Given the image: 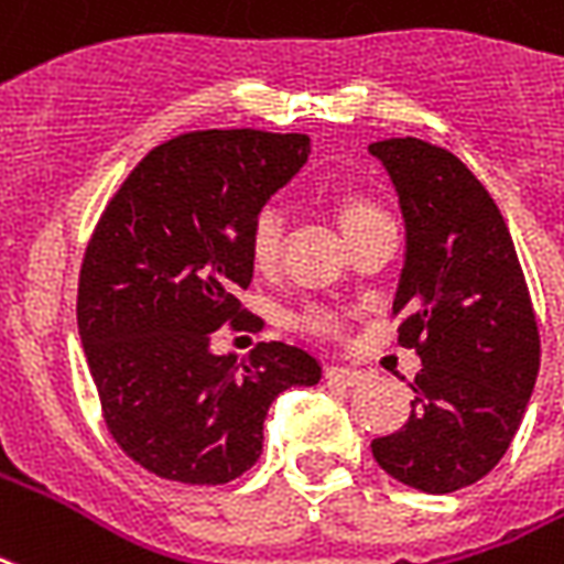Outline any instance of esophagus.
Wrapping results in <instances>:
<instances>
[{
  "label": "esophagus",
  "mask_w": 564,
  "mask_h": 564,
  "mask_svg": "<svg viewBox=\"0 0 564 564\" xmlns=\"http://www.w3.org/2000/svg\"><path fill=\"white\" fill-rule=\"evenodd\" d=\"M325 379H328V382H340V386H358V382H365L367 373L365 370H358V367L328 365L325 367Z\"/></svg>",
  "instance_id": "1"
}]
</instances>
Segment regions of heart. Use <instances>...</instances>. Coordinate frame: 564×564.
I'll return each mask as SVG.
<instances>
[{
    "mask_svg": "<svg viewBox=\"0 0 564 564\" xmlns=\"http://www.w3.org/2000/svg\"><path fill=\"white\" fill-rule=\"evenodd\" d=\"M332 212H335L337 227L344 229L346 241L358 236L361 229H367L370 224L386 218V212L373 203V199L356 191V187H340L335 197H332ZM283 245V215L278 212V206H262L253 220H250L248 229V257L250 262L260 271H271L274 262L281 257ZM304 325L311 332H328L332 323L319 314L304 316Z\"/></svg>",
    "mask_w": 564,
    "mask_h": 564,
    "instance_id": "b5f03b06",
    "label": "heart"
}]
</instances>
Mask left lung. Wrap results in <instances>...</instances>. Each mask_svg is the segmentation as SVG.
Segmentation results:
<instances>
[{
	"label": "left lung",
	"mask_w": 564,
	"mask_h": 564,
	"mask_svg": "<svg viewBox=\"0 0 564 564\" xmlns=\"http://www.w3.org/2000/svg\"><path fill=\"white\" fill-rule=\"evenodd\" d=\"M370 154L406 224L398 344L421 358L410 419L370 448L391 478L454 494L502 460L523 421L541 365L535 311L502 212L457 154L415 137Z\"/></svg>",
	"instance_id": "1"
}]
</instances>
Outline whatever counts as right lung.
<instances>
[{"label":"right lung","mask_w":564,"mask_h":564,"mask_svg":"<svg viewBox=\"0 0 564 564\" xmlns=\"http://www.w3.org/2000/svg\"><path fill=\"white\" fill-rule=\"evenodd\" d=\"M311 154L304 133L191 131L145 154L83 257L77 325L107 431L133 463L182 484H227L262 454L274 398L316 386L299 346L215 356L220 325H260L239 302L253 215Z\"/></svg>","instance_id":"right-lung-1"}]
</instances>
